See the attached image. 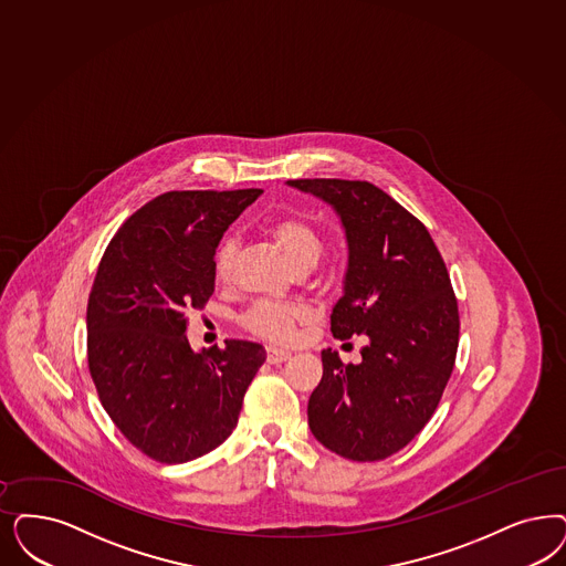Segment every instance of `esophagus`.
Listing matches in <instances>:
<instances>
[{"label":"esophagus","instance_id":"esophagus-1","mask_svg":"<svg viewBox=\"0 0 566 566\" xmlns=\"http://www.w3.org/2000/svg\"><path fill=\"white\" fill-rule=\"evenodd\" d=\"M293 353L286 352V349H277V347H268V361L270 364H282L291 357Z\"/></svg>","mask_w":566,"mask_h":566}]
</instances>
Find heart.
Returning a JSON list of instances; mask_svg holds the SVG:
<instances>
[{
  "instance_id": "b5f03b06",
  "label": "heart",
  "mask_w": 566,
  "mask_h": 566,
  "mask_svg": "<svg viewBox=\"0 0 566 566\" xmlns=\"http://www.w3.org/2000/svg\"><path fill=\"white\" fill-rule=\"evenodd\" d=\"M268 232L275 244L291 259L296 270H310L317 263L324 251V238L310 219L301 214H277L268 226ZM235 256V240L223 235L214 247L213 275L217 282H228L232 275ZM310 310L301 303H282V301H256L249 312L242 315L247 331L259 336L272 338L277 343L293 340L296 326L307 322Z\"/></svg>"
}]
</instances>
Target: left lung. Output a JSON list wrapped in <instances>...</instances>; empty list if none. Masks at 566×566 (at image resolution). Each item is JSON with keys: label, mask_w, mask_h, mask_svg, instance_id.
<instances>
[{"label": "left lung", "mask_w": 566, "mask_h": 566, "mask_svg": "<svg viewBox=\"0 0 566 566\" xmlns=\"http://www.w3.org/2000/svg\"><path fill=\"white\" fill-rule=\"evenodd\" d=\"M289 184L340 214L349 268L332 310V336L366 340L359 364L322 352L310 429L347 460H385L424 429L453 371L460 313L446 261L424 223L370 181Z\"/></svg>", "instance_id": "8db88e82"}]
</instances>
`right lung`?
Instances as JSON below:
<instances>
[{"label":"right lung","mask_w":566,"mask_h":566,"mask_svg":"<svg viewBox=\"0 0 566 566\" xmlns=\"http://www.w3.org/2000/svg\"><path fill=\"white\" fill-rule=\"evenodd\" d=\"M261 190H174L137 209L108 242L87 301V366L123 437L160 464H184L235 429L265 361L251 340L195 353L188 313L214 291L213 253Z\"/></svg>","instance_id":"1"}]
</instances>
